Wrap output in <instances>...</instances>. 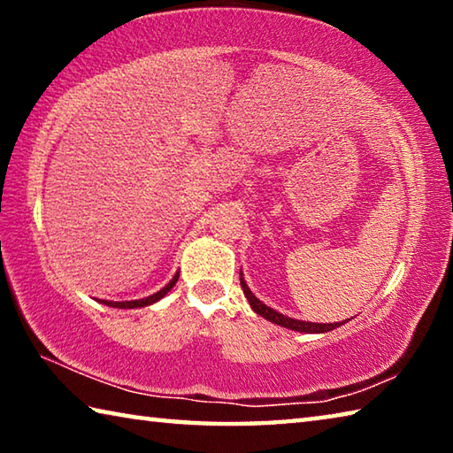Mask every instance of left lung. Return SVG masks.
<instances>
[{
  "mask_svg": "<svg viewBox=\"0 0 453 453\" xmlns=\"http://www.w3.org/2000/svg\"><path fill=\"white\" fill-rule=\"evenodd\" d=\"M240 283H242V289L245 297H248V302L251 305V310H254L256 313H259V316L270 319L272 324H278L281 327H288V329H294V332H303V334H326V332H332V329L340 327L342 324H346V321H335V324H313V321H302V319H294V318H288L283 316V313L275 311L272 308H267L265 303H262L257 300V297L251 294V289L248 288V283H245V280L242 278L240 273Z\"/></svg>",
  "mask_w": 453,
  "mask_h": 453,
  "instance_id": "obj_1",
  "label": "left lung"
}]
</instances>
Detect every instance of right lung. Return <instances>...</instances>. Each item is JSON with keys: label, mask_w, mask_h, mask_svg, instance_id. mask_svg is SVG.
<instances>
[{"label": "right lung", "mask_w": 453, "mask_h": 453, "mask_svg": "<svg viewBox=\"0 0 453 453\" xmlns=\"http://www.w3.org/2000/svg\"><path fill=\"white\" fill-rule=\"evenodd\" d=\"M178 278H180V273H175L173 280L167 283L165 288H162V289L157 291V294H153L150 297H143V300H134V302H105V300H102V303L110 305V308H119V310H132V308H143V305H151V303H156V302L162 300V297L167 294V291H170L175 286V281H178Z\"/></svg>", "instance_id": "right-lung-1"}]
</instances>
